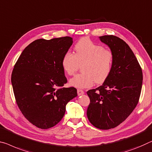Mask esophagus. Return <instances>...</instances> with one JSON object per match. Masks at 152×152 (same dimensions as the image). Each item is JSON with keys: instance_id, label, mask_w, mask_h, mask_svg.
<instances>
[{"instance_id": "obj_1", "label": "esophagus", "mask_w": 152, "mask_h": 152, "mask_svg": "<svg viewBox=\"0 0 152 152\" xmlns=\"http://www.w3.org/2000/svg\"><path fill=\"white\" fill-rule=\"evenodd\" d=\"M83 94H84V92H83L82 90H79V89L77 90V94H78V96H81V95H82Z\"/></svg>"}]
</instances>
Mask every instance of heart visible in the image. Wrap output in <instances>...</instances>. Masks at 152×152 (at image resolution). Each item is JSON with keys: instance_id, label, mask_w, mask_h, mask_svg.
I'll return each mask as SVG.
<instances>
[{"instance_id": "b5f03b06", "label": "heart", "mask_w": 152, "mask_h": 152, "mask_svg": "<svg viewBox=\"0 0 152 152\" xmlns=\"http://www.w3.org/2000/svg\"><path fill=\"white\" fill-rule=\"evenodd\" d=\"M75 54L66 52L62 58V66L65 73L73 75L82 65V73L77 75L70 79L69 83L77 88L91 87L94 81L102 83L111 73L113 55L111 51L94 43L89 39L79 41L75 46Z\"/></svg>"}]
</instances>
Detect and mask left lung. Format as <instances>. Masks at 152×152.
<instances>
[{"label": "left lung", "instance_id": "left-lung-1", "mask_svg": "<svg viewBox=\"0 0 152 152\" xmlns=\"http://www.w3.org/2000/svg\"><path fill=\"white\" fill-rule=\"evenodd\" d=\"M99 39L113 53V66L102 85L87 92L90 99L87 116L96 128L108 130L120 125L136 107L143 73L134 53L122 39L113 35L101 36Z\"/></svg>", "mask_w": 152, "mask_h": 152}]
</instances>
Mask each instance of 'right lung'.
<instances>
[{
	"instance_id": "right-lung-1",
	"label": "right lung",
	"mask_w": 152,
	"mask_h": 152,
	"mask_svg": "<svg viewBox=\"0 0 152 152\" xmlns=\"http://www.w3.org/2000/svg\"><path fill=\"white\" fill-rule=\"evenodd\" d=\"M73 42L70 37L37 39L23 50L14 66L11 83L18 106L41 129L56 125L66 104L77 96L76 88H60L67 82L62 58Z\"/></svg>"
}]
</instances>
